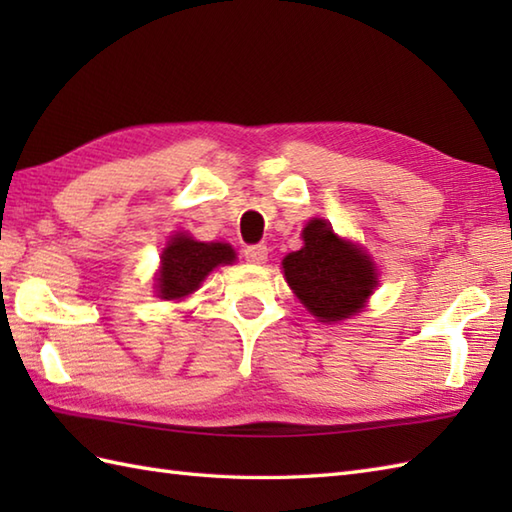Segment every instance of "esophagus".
I'll use <instances>...</instances> for the list:
<instances>
[{
    "label": "esophagus",
    "mask_w": 512,
    "mask_h": 512,
    "mask_svg": "<svg viewBox=\"0 0 512 512\" xmlns=\"http://www.w3.org/2000/svg\"><path fill=\"white\" fill-rule=\"evenodd\" d=\"M244 257L250 264H264L268 259V248L264 244H253L244 248Z\"/></svg>",
    "instance_id": "1"
}]
</instances>
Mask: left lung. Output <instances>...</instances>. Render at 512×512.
<instances>
[{
	"label": "left lung",
	"mask_w": 512,
	"mask_h": 512,
	"mask_svg": "<svg viewBox=\"0 0 512 512\" xmlns=\"http://www.w3.org/2000/svg\"><path fill=\"white\" fill-rule=\"evenodd\" d=\"M284 275L303 306L325 323L350 319L378 284L369 257L336 237L325 220L303 228V248L284 259Z\"/></svg>",
	"instance_id": "left-lung-1"
}]
</instances>
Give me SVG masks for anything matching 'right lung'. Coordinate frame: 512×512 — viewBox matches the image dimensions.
Masks as SVG:
<instances>
[{"instance_id": "obj_1", "label": "right lung", "mask_w": 512, "mask_h": 512, "mask_svg": "<svg viewBox=\"0 0 512 512\" xmlns=\"http://www.w3.org/2000/svg\"><path fill=\"white\" fill-rule=\"evenodd\" d=\"M235 262V250L220 242H195L191 237H173L162 250V266L158 275V297L182 299L198 290L204 277L215 266Z\"/></svg>"}]
</instances>
